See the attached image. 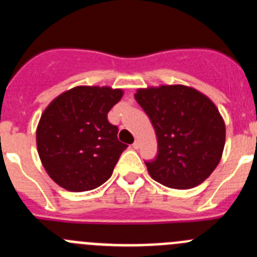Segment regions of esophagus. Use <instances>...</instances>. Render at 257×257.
<instances>
[{
    "mask_svg": "<svg viewBox=\"0 0 257 257\" xmlns=\"http://www.w3.org/2000/svg\"><path fill=\"white\" fill-rule=\"evenodd\" d=\"M133 148L134 149H139L140 148V142L138 139L135 140V142H134V144H133Z\"/></svg>",
    "mask_w": 257,
    "mask_h": 257,
    "instance_id": "34e87169",
    "label": "esophagus"
}]
</instances>
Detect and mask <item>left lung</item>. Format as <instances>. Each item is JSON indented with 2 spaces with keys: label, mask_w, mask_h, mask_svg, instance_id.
I'll return each instance as SVG.
<instances>
[{
  "label": "left lung",
  "mask_w": 257,
  "mask_h": 257,
  "mask_svg": "<svg viewBox=\"0 0 257 257\" xmlns=\"http://www.w3.org/2000/svg\"><path fill=\"white\" fill-rule=\"evenodd\" d=\"M135 99L158 143L154 161L145 162L151 178L174 189L203 183L219 165L225 145V123L216 105L184 85L139 88Z\"/></svg>",
  "instance_id": "left-lung-1"
}]
</instances>
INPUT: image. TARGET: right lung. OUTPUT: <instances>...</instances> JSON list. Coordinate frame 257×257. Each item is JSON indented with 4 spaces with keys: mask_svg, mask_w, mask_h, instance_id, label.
Listing matches in <instances>:
<instances>
[{
    "mask_svg": "<svg viewBox=\"0 0 257 257\" xmlns=\"http://www.w3.org/2000/svg\"><path fill=\"white\" fill-rule=\"evenodd\" d=\"M121 88L77 86L55 97L38 122L37 151L50 178L69 192L100 187L127 148L108 112L121 100Z\"/></svg>",
    "mask_w": 257,
    "mask_h": 257,
    "instance_id": "1",
    "label": "right lung"
}]
</instances>
